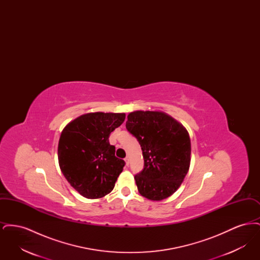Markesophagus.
<instances>
[{"instance_id": "34e87169", "label": "esophagus", "mask_w": 260, "mask_h": 260, "mask_svg": "<svg viewBox=\"0 0 260 260\" xmlns=\"http://www.w3.org/2000/svg\"><path fill=\"white\" fill-rule=\"evenodd\" d=\"M124 161H125V165L128 166V164H129V158H128V157H125V158H124Z\"/></svg>"}]
</instances>
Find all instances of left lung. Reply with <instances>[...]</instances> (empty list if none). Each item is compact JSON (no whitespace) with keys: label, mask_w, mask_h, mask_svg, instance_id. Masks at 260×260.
Here are the masks:
<instances>
[{"label":"left lung","mask_w":260,"mask_h":260,"mask_svg":"<svg viewBox=\"0 0 260 260\" xmlns=\"http://www.w3.org/2000/svg\"><path fill=\"white\" fill-rule=\"evenodd\" d=\"M126 129L138 140L144 169L135 176L138 192L151 201L169 198L189 171L191 141L185 127L161 111L132 112Z\"/></svg>","instance_id":"8db88e82"}]
</instances>
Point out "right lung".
<instances>
[{"instance_id": "right-lung-1", "label": "right lung", "mask_w": 260, "mask_h": 260, "mask_svg": "<svg viewBox=\"0 0 260 260\" xmlns=\"http://www.w3.org/2000/svg\"><path fill=\"white\" fill-rule=\"evenodd\" d=\"M124 118V113H87L63 128L57 150L59 167L70 185L83 197L106 196L123 172L124 160L115 156L109 136Z\"/></svg>"}]
</instances>
